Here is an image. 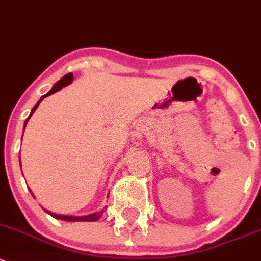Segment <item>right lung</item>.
<instances>
[{
	"instance_id": "add662e5",
	"label": "right lung",
	"mask_w": 261,
	"mask_h": 261,
	"mask_svg": "<svg viewBox=\"0 0 261 261\" xmlns=\"http://www.w3.org/2000/svg\"><path fill=\"white\" fill-rule=\"evenodd\" d=\"M71 82H72V72H69L68 75H65V76L61 77V79L59 80V82L56 83L55 85H54L53 89H51L47 94H45V95L42 96V98L40 99L39 101H37L36 106H35L34 108H32V111H31V113H30V115H29V118H28V119H26V122H25V127H26V124H28V120L30 119V117L32 115V113H34L35 111H36V108H37V107H39L40 101H41L42 99L46 98V96L51 95V94L56 93V91H58V90L63 89V87H66V85L70 84ZM20 163H21V162H20ZM30 192H31V190H30ZM31 193H32V192H31ZM46 212H47V214H50L51 216H53V217H55V219H59V220H65V221H89V222H93V221H96V220H98L99 217L101 216V214H103V210L99 211V212H96V214L87 215V216H66V215H56V214H54V212H49V211H46Z\"/></svg>"
}]
</instances>
